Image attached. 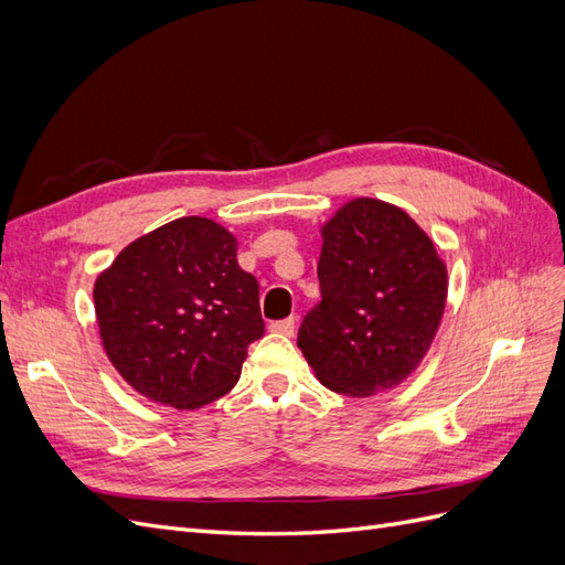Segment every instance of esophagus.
Segmentation results:
<instances>
[{
  "label": "esophagus",
  "instance_id": "esophagus-1",
  "mask_svg": "<svg viewBox=\"0 0 565 565\" xmlns=\"http://www.w3.org/2000/svg\"><path fill=\"white\" fill-rule=\"evenodd\" d=\"M295 328H297L295 318L276 320V322H270V324H268V330H270L273 334H282V337H292V334H295Z\"/></svg>",
  "mask_w": 565,
  "mask_h": 565
}]
</instances>
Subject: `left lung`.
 <instances>
[{
  "instance_id": "1",
  "label": "left lung",
  "mask_w": 565,
  "mask_h": 565,
  "mask_svg": "<svg viewBox=\"0 0 565 565\" xmlns=\"http://www.w3.org/2000/svg\"><path fill=\"white\" fill-rule=\"evenodd\" d=\"M320 303L297 347L322 386L351 398L413 374L446 311L448 268L431 237L384 200L353 198L322 228Z\"/></svg>"
}]
</instances>
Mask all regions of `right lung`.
Returning <instances> with one entry per match:
<instances>
[{
	"mask_svg": "<svg viewBox=\"0 0 565 565\" xmlns=\"http://www.w3.org/2000/svg\"><path fill=\"white\" fill-rule=\"evenodd\" d=\"M94 309L119 377L177 409L226 396L264 334L259 282L237 266L235 235L204 216L136 237L98 273Z\"/></svg>",
	"mask_w": 565,
	"mask_h": 565,
	"instance_id": "obj_1",
	"label": "right lung"
}]
</instances>
